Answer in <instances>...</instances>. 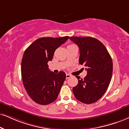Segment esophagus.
<instances>
[{
	"mask_svg": "<svg viewBox=\"0 0 129 129\" xmlns=\"http://www.w3.org/2000/svg\"><path fill=\"white\" fill-rule=\"evenodd\" d=\"M71 77H72V76H71V75H70V74H66V79L69 78H71Z\"/></svg>",
	"mask_w": 129,
	"mask_h": 129,
	"instance_id": "obj_1",
	"label": "esophagus"
}]
</instances>
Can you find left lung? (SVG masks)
Listing matches in <instances>:
<instances>
[{
    "label": "left lung",
    "mask_w": 129,
    "mask_h": 129,
    "mask_svg": "<svg viewBox=\"0 0 129 129\" xmlns=\"http://www.w3.org/2000/svg\"><path fill=\"white\" fill-rule=\"evenodd\" d=\"M79 48V63L87 68L84 79L77 76L78 83L72 89L77 100L86 104L96 102L101 99L111 80L112 60L104 45L91 37H71Z\"/></svg>",
    "instance_id": "obj_1"
}]
</instances>
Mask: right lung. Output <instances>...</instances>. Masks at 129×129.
<instances>
[{
	"label": "right lung",
	"mask_w": 129,
	"mask_h": 129,
	"mask_svg": "<svg viewBox=\"0 0 129 129\" xmlns=\"http://www.w3.org/2000/svg\"><path fill=\"white\" fill-rule=\"evenodd\" d=\"M41 38L25 50L21 61V77L28 96L38 104H50L56 100L66 79V74H55L48 69L55 50L69 39Z\"/></svg>",
	"instance_id": "add662e5"
}]
</instances>
